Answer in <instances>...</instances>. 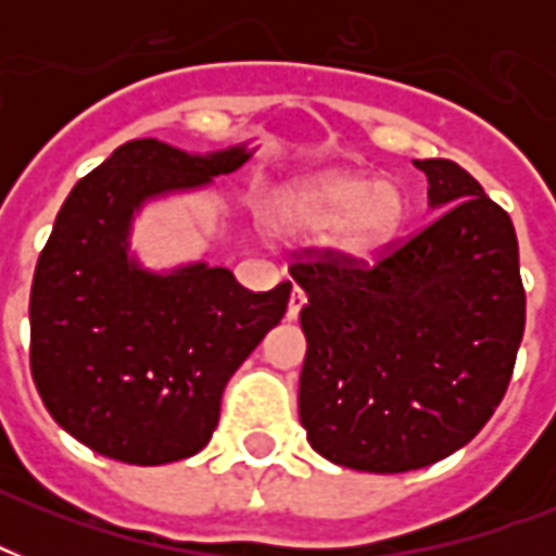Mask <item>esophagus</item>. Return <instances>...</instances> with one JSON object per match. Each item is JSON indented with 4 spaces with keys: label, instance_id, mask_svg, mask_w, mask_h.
<instances>
[{
    "label": "esophagus",
    "instance_id": "1",
    "mask_svg": "<svg viewBox=\"0 0 556 556\" xmlns=\"http://www.w3.org/2000/svg\"><path fill=\"white\" fill-rule=\"evenodd\" d=\"M303 305H305V291L303 288H294V291H291V300H288V314H286L288 320H296Z\"/></svg>",
    "mask_w": 556,
    "mask_h": 556
}]
</instances>
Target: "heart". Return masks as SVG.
Masks as SVG:
<instances>
[{
  "instance_id": "heart-1",
  "label": "heart",
  "mask_w": 556,
  "mask_h": 556,
  "mask_svg": "<svg viewBox=\"0 0 556 556\" xmlns=\"http://www.w3.org/2000/svg\"><path fill=\"white\" fill-rule=\"evenodd\" d=\"M406 216L404 192L366 173H329L288 185L270 199L268 227L282 239L320 242L334 236L343 256L369 260L383 251Z\"/></svg>"
}]
</instances>
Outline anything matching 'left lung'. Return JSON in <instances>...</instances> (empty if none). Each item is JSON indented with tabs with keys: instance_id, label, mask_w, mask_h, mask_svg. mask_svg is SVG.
Listing matches in <instances>:
<instances>
[{
	"instance_id": "8db88e82",
	"label": "left lung",
	"mask_w": 556,
	"mask_h": 556,
	"mask_svg": "<svg viewBox=\"0 0 556 556\" xmlns=\"http://www.w3.org/2000/svg\"><path fill=\"white\" fill-rule=\"evenodd\" d=\"M441 216L375 262L305 248L300 421L334 465L406 473L465 447L505 397L526 331L514 222L467 169L415 161Z\"/></svg>"
}]
</instances>
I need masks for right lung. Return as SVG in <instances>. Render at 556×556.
<instances>
[{"label":"right lung","mask_w":556,"mask_h":556,"mask_svg":"<svg viewBox=\"0 0 556 556\" xmlns=\"http://www.w3.org/2000/svg\"><path fill=\"white\" fill-rule=\"evenodd\" d=\"M248 159L244 147L187 155L129 141L56 213L30 286V375L51 418L100 456L152 467L199 453L230 375L286 317L291 282L248 291L227 268L161 277L126 256L141 201Z\"/></svg>","instance_id":"add662e5"}]
</instances>
